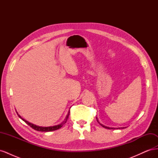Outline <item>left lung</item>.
Wrapping results in <instances>:
<instances>
[{"label":"left lung","mask_w":158,"mask_h":158,"mask_svg":"<svg viewBox=\"0 0 158 158\" xmlns=\"http://www.w3.org/2000/svg\"><path fill=\"white\" fill-rule=\"evenodd\" d=\"M96 118H97V117H96ZM97 121H98V122L99 123V125H102L103 128H107V129H115V128H119V129H120V128H126V127H121V128H120V127H119V128H113V127H106V126H105V125H102V124H101V123H100L99 121H98V118H97Z\"/></svg>","instance_id":"obj_1"}]
</instances>
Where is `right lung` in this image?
I'll return each mask as SVG.
<instances>
[{"label": "right lung", "instance_id": "1", "mask_svg": "<svg viewBox=\"0 0 158 158\" xmlns=\"http://www.w3.org/2000/svg\"><path fill=\"white\" fill-rule=\"evenodd\" d=\"M16 113H17V114H18V117H20L21 119H22V120H23V121H24L26 124H27V125H29L30 127H31L32 128H33V129H34V130H35V131H41V132H50V131H53L58 130V129L62 127L63 126L64 124H65L66 122L67 121V119H68V118H69V114H69V113H70V111H69V113H68V114H67V115H66V118L64 119V121L63 123H61L60 124H59V125H55V126H52V127H40V126L35 125H33V124H32V123H30V122H28V121H26L25 119H23V118L21 117V116L18 113V112H16Z\"/></svg>", "mask_w": 158, "mask_h": 158}]
</instances>
